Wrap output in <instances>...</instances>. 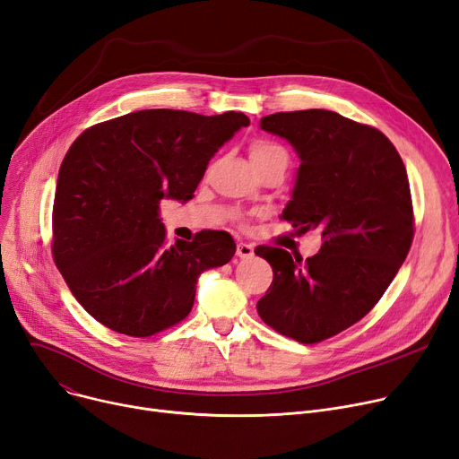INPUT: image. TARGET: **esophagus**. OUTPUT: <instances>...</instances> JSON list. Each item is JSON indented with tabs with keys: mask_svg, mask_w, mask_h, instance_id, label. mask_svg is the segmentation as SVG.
I'll list each match as a JSON object with an SVG mask.
<instances>
[{
	"mask_svg": "<svg viewBox=\"0 0 459 459\" xmlns=\"http://www.w3.org/2000/svg\"><path fill=\"white\" fill-rule=\"evenodd\" d=\"M235 254H237V257H241V259L252 257V255H254V247L248 245V243H238Z\"/></svg>",
	"mask_w": 459,
	"mask_h": 459,
	"instance_id": "34e87169",
	"label": "esophagus"
}]
</instances>
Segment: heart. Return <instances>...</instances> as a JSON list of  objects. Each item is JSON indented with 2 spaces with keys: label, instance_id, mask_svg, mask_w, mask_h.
Segmentation results:
<instances>
[{
  "label": "heart",
  "instance_id": "obj_1",
  "mask_svg": "<svg viewBox=\"0 0 459 459\" xmlns=\"http://www.w3.org/2000/svg\"><path fill=\"white\" fill-rule=\"evenodd\" d=\"M274 152H286L280 145L276 143H269V142H255L252 147H250V159L255 160V159H261V157H269V155H274Z\"/></svg>",
  "mask_w": 459,
  "mask_h": 459
}]
</instances>
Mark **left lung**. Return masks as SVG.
Wrapping results in <instances>:
<instances>
[{"instance_id": "obj_1", "label": "left lung", "mask_w": 459, "mask_h": 459, "mask_svg": "<svg viewBox=\"0 0 459 459\" xmlns=\"http://www.w3.org/2000/svg\"><path fill=\"white\" fill-rule=\"evenodd\" d=\"M259 126L300 159L281 218L319 230L323 245L307 261L255 248L274 274L257 314L283 336L317 343L372 310L405 261L414 231L407 171L381 130L336 112H278Z\"/></svg>"}]
</instances>
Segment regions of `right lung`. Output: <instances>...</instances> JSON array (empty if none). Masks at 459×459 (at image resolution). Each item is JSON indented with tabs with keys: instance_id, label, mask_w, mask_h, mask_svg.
Listing matches in <instances>:
<instances>
[{
	"instance_id": "obj_1",
	"label": "right lung",
	"mask_w": 459,
	"mask_h": 459,
	"mask_svg": "<svg viewBox=\"0 0 459 459\" xmlns=\"http://www.w3.org/2000/svg\"><path fill=\"white\" fill-rule=\"evenodd\" d=\"M243 112L140 110L93 125L65 155L54 198L52 254L83 310L116 333L145 338L183 321L204 271L235 254L226 231L166 245L160 202L194 198L209 160Z\"/></svg>"
}]
</instances>
